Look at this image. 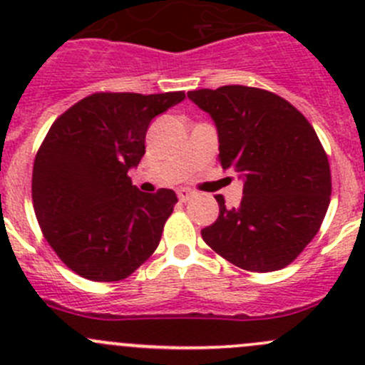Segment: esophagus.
<instances>
[{"label":"esophagus","instance_id":"obj_1","mask_svg":"<svg viewBox=\"0 0 365 365\" xmlns=\"http://www.w3.org/2000/svg\"><path fill=\"white\" fill-rule=\"evenodd\" d=\"M176 194H178V200L183 201V203H185V201H189L190 197L194 196V192L190 189H178V192Z\"/></svg>","mask_w":365,"mask_h":365}]
</instances>
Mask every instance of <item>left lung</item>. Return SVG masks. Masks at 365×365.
<instances>
[{
  "mask_svg": "<svg viewBox=\"0 0 365 365\" xmlns=\"http://www.w3.org/2000/svg\"><path fill=\"white\" fill-rule=\"evenodd\" d=\"M187 97L212 116L224 171L244 197L201 230L206 245L249 272L288 267L316 237L332 194L330 165L312 125L288 101L259 88L220 86Z\"/></svg>",
  "mask_w": 365,
  "mask_h": 365,
  "instance_id": "obj_1",
  "label": "left lung"
}]
</instances>
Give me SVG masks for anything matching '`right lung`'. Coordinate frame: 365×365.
I'll return each instance as SVG.
<instances>
[{
  "instance_id": "add662e5",
  "label": "right lung",
  "mask_w": 365,
  "mask_h": 365,
  "mask_svg": "<svg viewBox=\"0 0 365 365\" xmlns=\"http://www.w3.org/2000/svg\"><path fill=\"white\" fill-rule=\"evenodd\" d=\"M183 98L93 93L47 132L33 164V208L53 251L81 277L121 281L155 252L178 197L171 189L141 192L128 169L145 155L153 118Z\"/></svg>"
}]
</instances>
